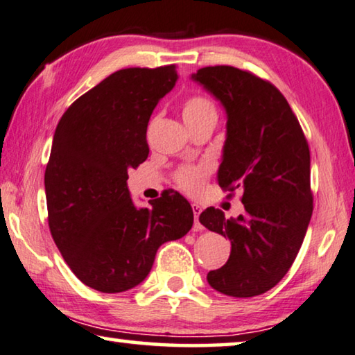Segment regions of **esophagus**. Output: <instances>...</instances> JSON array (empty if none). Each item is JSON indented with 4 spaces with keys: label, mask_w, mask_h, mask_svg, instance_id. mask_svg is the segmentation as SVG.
Masks as SVG:
<instances>
[{
    "label": "esophagus",
    "mask_w": 355,
    "mask_h": 355,
    "mask_svg": "<svg viewBox=\"0 0 355 355\" xmlns=\"http://www.w3.org/2000/svg\"><path fill=\"white\" fill-rule=\"evenodd\" d=\"M191 211H193V216H195V230L196 231H201L202 226L200 223V214H201V206L200 205H191Z\"/></svg>",
    "instance_id": "34e87169"
}]
</instances>
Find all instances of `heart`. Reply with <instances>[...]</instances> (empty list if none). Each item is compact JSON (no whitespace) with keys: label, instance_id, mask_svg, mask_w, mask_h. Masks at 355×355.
Listing matches in <instances>:
<instances>
[{"label":"heart","instance_id":"1","mask_svg":"<svg viewBox=\"0 0 355 355\" xmlns=\"http://www.w3.org/2000/svg\"><path fill=\"white\" fill-rule=\"evenodd\" d=\"M182 116L187 125H196L209 119H217V107L211 97L206 94H193L185 98L182 103ZM211 168L202 166H182L178 170L176 179L178 185L189 193L200 191Z\"/></svg>","mask_w":355,"mask_h":355}]
</instances>
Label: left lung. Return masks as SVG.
<instances>
[{
    "label": "left lung",
    "instance_id": "1",
    "mask_svg": "<svg viewBox=\"0 0 355 355\" xmlns=\"http://www.w3.org/2000/svg\"><path fill=\"white\" fill-rule=\"evenodd\" d=\"M191 78L211 91L228 114L218 185L242 191L245 214L226 220L220 209L202 226L228 237L226 264L207 274L218 293L253 297L291 269L313 214L310 148L297 116L270 81L232 66H209Z\"/></svg>",
    "mask_w": 355,
    "mask_h": 355
}]
</instances>
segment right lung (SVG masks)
<instances>
[{
    "label": "right lung",
    "mask_w": 355,
    "mask_h": 355,
    "mask_svg": "<svg viewBox=\"0 0 355 355\" xmlns=\"http://www.w3.org/2000/svg\"><path fill=\"white\" fill-rule=\"evenodd\" d=\"M176 64L121 69L80 96L58 123L45 195L51 237L80 282L123 293L148 277L162 243L181 239L193 211L178 191L133 206L125 181L148 159V123L173 89Z\"/></svg>",
    "instance_id": "obj_1"
}]
</instances>
